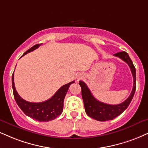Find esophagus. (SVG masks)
Here are the masks:
<instances>
[{"mask_svg":"<svg viewBox=\"0 0 148 148\" xmlns=\"http://www.w3.org/2000/svg\"><path fill=\"white\" fill-rule=\"evenodd\" d=\"M83 74H79V75H77V76H76V81H79V79H81V78H83Z\"/></svg>","mask_w":148,"mask_h":148,"instance_id":"obj_1","label":"esophagus"}]
</instances>
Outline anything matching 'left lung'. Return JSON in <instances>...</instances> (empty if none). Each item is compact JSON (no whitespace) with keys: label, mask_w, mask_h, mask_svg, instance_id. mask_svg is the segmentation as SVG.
<instances>
[{"label":"left lung","mask_w":148,"mask_h":148,"mask_svg":"<svg viewBox=\"0 0 148 148\" xmlns=\"http://www.w3.org/2000/svg\"><path fill=\"white\" fill-rule=\"evenodd\" d=\"M114 56L119 57L129 65L133 76L134 84L132 91L129 97L123 102L118 105H110L101 102L94 97L90 90L84 82L80 81L79 85L81 88L82 98L84 103L85 112L91 118L99 121H106L112 120L127 109L134 97L136 90V69L133 65L132 61L129 55L125 51H121L114 54Z\"/></svg>","instance_id":"1"}]
</instances>
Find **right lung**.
<instances>
[{
    "instance_id": "add662e5",
    "label": "right lung",
    "mask_w": 148,
    "mask_h": 148,
    "mask_svg": "<svg viewBox=\"0 0 148 148\" xmlns=\"http://www.w3.org/2000/svg\"><path fill=\"white\" fill-rule=\"evenodd\" d=\"M40 45L41 44L34 45L26 51L22 56L37 49ZM12 82L14 99L19 108L27 116L40 122H47L54 120L60 115L63 110V102L65 95L70 85L74 83V81H72L62 86L52 97L47 101L41 103H31L23 99L16 90L14 82V73L12 76Z\"/></svg>"
}]
</instances>
